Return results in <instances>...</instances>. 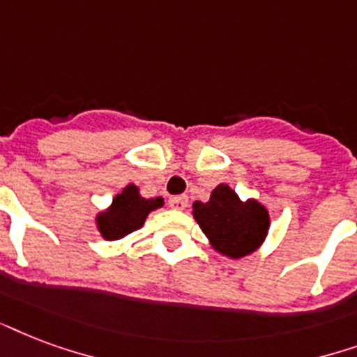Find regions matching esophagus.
Wrapping results in <instances>:
<instances>
[{
  "label": "esophagus",
  "instance_id": "esophagus-1",
  "mask_svg": "<svg viewBox=\"0 0 357 357\" xmlns=\"http://www.w3.org/2000/svg\"><path fill=\"white\" fill-rule=\"evenodd\" d=\"M169 206L175 210H184L188 206V197L186 195H175L169 199Z\"/></svg>",
  "mask_w": 357,
  "mask_h": 357
}]
</instances>
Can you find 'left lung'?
I'll use <instances>...</instances> for the list:
<instances>
[{"instance_id": "8db88e82", "label": "left lung", "mask_w": 357, "mask_h": 357, "mask_svg": "<svg viewBox=\"0 0 357 357\" xmlns=\"http://www.w3.org/2000/svg\"><path fill=\"white\" fill-rule=\"evenodd\" d=\"M193 218L210 245L229 257L242 259L261 248L270 227V214L255 199H242L227 184L212 190L206 203H193Z\"/></svg>"}]
</instances>
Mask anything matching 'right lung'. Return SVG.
I'll use <instances>...</instances> for the list:
<instances>
[{"label":"right lung","instance_id":"right-lung-1","mask_svg":"<svg viewBox=\"0 0 357 357\" xmlns=\"http://www.w3.org/2000/svg\"><path fill=\"white\" fill-rule=\"evenodd\" d=\"M160 206H164V199L141 197L139 188L128 184L113 197L109 208L96 216V227L100 231L102 238L119 240L143 227L149 214Z\"/></svg>","mask_w":357,"mask_h":357}]
</instances>
